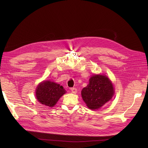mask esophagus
Returning <instances> with one entry per match:
<instances>
[{"label":"esophagus","instance_id":"1","mask_svg":"<svg viewBox=\"0 0 148 148\" xmlns=\"http://www.w3.org/2000/svg\"><path fill=\"white\" fill-rule=\"evenodd\" d=\"M71 90L72 93H76L77 92V89L76 88H71Z\"/></svg>","mask_w":148,"mask_h":148}]
</instances>
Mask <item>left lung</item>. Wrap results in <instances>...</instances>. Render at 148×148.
Listing matches in <instances>:
<instances>
[{
  "label": "left lung",
  "instance_id": "8db88e82",
  "mask_svg": "<svg viewBox=\"0 0 148 148\" xmlns=\"http://www.w3.org/2000/svg\"><path fill=\"white\" fill-rule=\"evenodd\" d=\"M114 94L111 81L103 75H93L90 83L81 91V95L87 107L90 109H98L108 102Z\"/></svg>",
  "mask_w": 148,
  "mask_h": 148
}]
</instances>
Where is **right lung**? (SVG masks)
<instances>
[{"instance_id":"add662e5","label":"right lung","mask_w":148,"mask_h":148,"mask_svg":"<svg viewBox=\"0 0 148 148\" xmlns=\"http://www.w3.org/2000/svg\"><path fill=\"white\" fill-rule=\"evenodd\" d=\"M65 92L64 87L59 84L45 81L37 86L36 93V98L40 103L53 107Z\"/></svg>"}]
</instances>
